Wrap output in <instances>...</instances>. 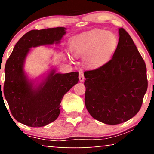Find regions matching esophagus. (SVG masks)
Wrapping results in <instances>:
<instances>
[{
	"instance_id": "1",
	"label": "esophagus",
	"mask_w": 154,
	"mask_h": 154,
	"mask_svg": "<svg viewBox=\"0 0 154 154\" xmlns=\"http://www.w3.org/2000/svg\"><path fill=\"white\" fill-rule=\"evenodd\" d=\"M79 79L80 82H83L84 80V72L82 71H80L79 72Z\"/></svg>"
}]
</instances>
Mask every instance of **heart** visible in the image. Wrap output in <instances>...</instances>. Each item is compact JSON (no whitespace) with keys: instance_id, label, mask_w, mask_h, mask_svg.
I'll return each mask as SVG.
<instances>
[{"instance_id":"1","label":"heart","mask_w":154,"mask_h":154,"mask_svg":"<svg viewBox=\"0 0 154 154\" xmlns=\"http://www.w3.org/2000/svg\"><path fill=\"white\" fill-rule=\"evenodd\" d=\"M117 45L115 34L96 29L73 37L71 40V51L77 57H84L86 63L94 67L109 60Z\"/></svg>"}]
</instances>
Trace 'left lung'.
<instances>
[{
	"label": "left lung",
	"instance_id": "1",
	"mask_svg": "<svg viewBox=\"0 0 154 154\" xmlns=\"http://www.w3.org/2000/svg\"><path fill=\"white\" fill-rule=\"evenodd\" d=\"M112 59L84 72L85 105L95 119L109 125L137 114L148 86L146 67L133 39L123 28Z\"/></svg>",
	"mask_w": 154,
	"mask_h": 154
}]
</instances>
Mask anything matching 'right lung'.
Returning <instances> with one entry per match:
<instances>
[{"instance_id":"obj_1","label":"right lung","mask_w":154,"mask_h":154,"mask_svg":"<svg viewBox=\"0 0 154 154\" xmlns=\"http://www.w3.org/2000/svg\"><path fill=\"white\" fill-rule=\"evenodd\" d=\"M66 28L32 30L17 42L5 67L3 92L12 115L31 127H42L58 118L65 94L79 81V73H56L53 69L38 86L23 71L26 57L31 47L58 44ZM2 93V91L1 92Z\"/></svg>"}]
</instances>
